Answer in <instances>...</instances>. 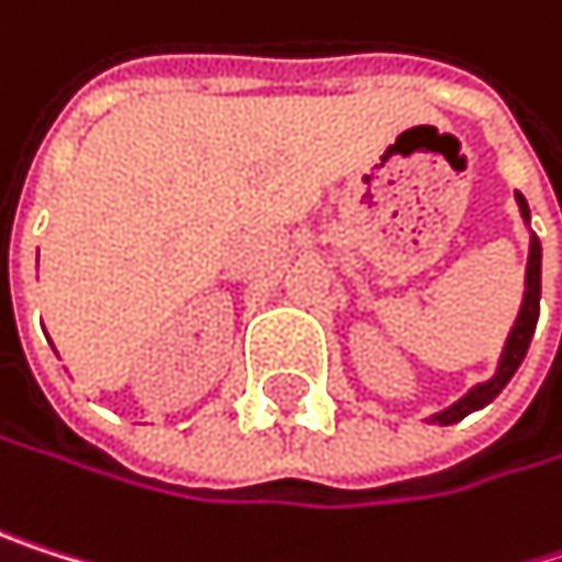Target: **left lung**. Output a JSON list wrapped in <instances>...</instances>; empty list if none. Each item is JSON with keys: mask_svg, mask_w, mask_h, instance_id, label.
I'll return each mask as SVG.
<instances>
[{"mask_svg": "<svg viewBox=\"0 0 562 562\" xmlns=\"http://www.w3.org/2000/svg\"><path fill=\"white\" fill-rule=\"evenodd\" d=\"M517 203H520V213H524V220L530 223V206H527V200L517 193ZM537 316H540V239L537 236H530V259H527V293H524V306H520V316H517V323H514V329H510V336H507V346H504V356H501V366H497V375L491 379V382H484V385H474L461 402H454L451 408H445V412H438L431 422H438V425H454V422H461V418H468L471 412H477V408H484V405H491L501 392H504V385L514 379V372L520 369V362H524V356H527V349H530V339H533V329H537Z\"/></svg>", "mask_w": 562, "mask_h": 562, "instance_id": "obj_1", "label": "left lung"}]
</instances>
